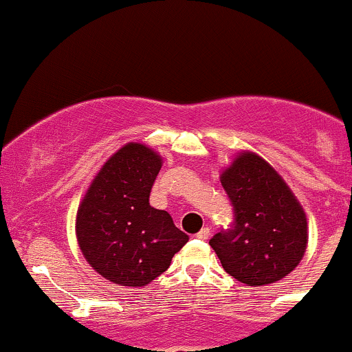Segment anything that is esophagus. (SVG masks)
Returning <instances> with one entry per match:
<instances>
[{"label":"esophagus","mask_w":352,"mask_h":352,"mask_svg":"<svg viewBox=\"0 0 352 352\" xmlns=\"http://www.w3.org/2000/svg\"><path fill=\"white\" fill-rule=\"evenodd\" d=\"M195 236H197L198 239H208V236H210V229H208V228H201L200 231H198Z\"/></svg>","instance_id":"1"}]
</instances>
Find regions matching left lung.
<instances>
[{"label":"left lung","instance_id":"obj_1","mask_svg":"<svg viewBox=\"0 0 352 352\" xmlns=\"http://www.w3.org/2000/svg\"><path fill=\"white\" fill-rule=\"evenodd\" d=\"M234 221L212 236L210 246L229 276L248 286L286 277L305 255L306 215L276 169L252 152L222 173Z\"/></svg>","mask_w":352,"mask_h":352}]
</instances>
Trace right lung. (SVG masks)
Wrapping results in <instances>:
<instances>
[{"mask_svg": "<svg viewBox=\"0 0 352 352\" xmlns=\"http://www.w3.org/2000/svg\"><path fill=\"white\" fill-rule=\"evenodd\" d=\"M162 159L142 144L116 152L90 184L76 212L87 262L120 286L140 287L169 269L188 241L171 215L148 204Z\"/></svg>", "mask_w": 352, "mask_h": 352, "instance_id": "1", "label": "right lung"}]
</instances>
